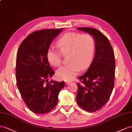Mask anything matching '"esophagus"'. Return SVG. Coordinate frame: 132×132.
Masks as SVG:
<instances>
[{
  "mask_svg": "<svg viewBox=\"0 0 132 132\" xmlns=\"http://www.w3.org/2000/svg\"><path fill=\"white\" fill-rule=\"evenodd\" d=\"M65 83H66V85H69V84H70L71 83V81H66Z\"/></svg>",
  "mask_w": 132,
  "mask_h": 132,
  "instance_id": "obj_1",
  "label": "esophagus"
}]
</instances>
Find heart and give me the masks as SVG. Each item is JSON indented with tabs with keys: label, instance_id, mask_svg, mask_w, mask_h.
I'll return each instance as SVG.
<instances>
[{
	"label": "heart",
	"instance_id": "1",
	"mask_svg": "<svg viewBox=\"0 0 132 132\" xmlns=\"http://www.w3.org/2000/svg\"><path fill=\"white\" fill-rule=\"evenodd\" d=\"M59 49H49L47 59L51 65L59 67L63 56L68 55V65L63 66L57 71L59 79L71 80L77 75L80 69L84 70L92 62L96 49L95 37L90 33L81 35L79 33L69 32L63 35L56 42Z\"/></svg>",
	"mask_w": 132,
	"mask_h": 132
}]
</instances>
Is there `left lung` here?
<instances>
[{"label":"left lung","mask_w":132,"mask_h":132,"mask_svg":"<svg viewBox=\"0 0 132 132\" xmlns=\"http://www.w3.org/2000/svg\"><path fill=\"white\" fill-rule=\"evenodd\" d=\"M77 29L92 35L96 40L95 53L93 62L83 75L78 77L76 96L77 104L89 112L104 106L113 92L114 85V53L107 37L98 30L88 27Z\"/></svg>","instance_id":"8db88e82"}]
</instances>
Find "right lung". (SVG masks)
Masks as SVG:
<instances>
[{
    "mask_svg": "<svg viewBox=\"0 0 132 132\" xmlns=\"http://www.w3.org/2000/svg\"><path fill=\"white\" fill-rule=\"evenodd\" d=\"M42 29L34 32L23 40L16 59V80L21 96L29 109L38 114L48 113L58 102L65 82L51 81L55 73L47 59L53 39L62 31Z\"/></svg>",
    "mask_w": 132,
    "mask_h": 132,
    "instance_id": "1",
    "label": "right lung"
}]
</instances>
